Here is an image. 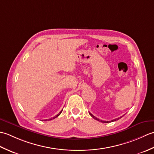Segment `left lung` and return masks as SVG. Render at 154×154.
<instances>
[{
  "label": "left lung",
  "instance_id": "1",
  "mask_svg": "<svg viewBox=\"0 0 154 154\" xmlns=\"http://www.w3.org/2000/svg\"><path fill=\"white\" fill-rule=\"evenodd\" d=\"M89 114H90V115L92 116L94 119H95V120H98V121H99V122H103V123H109V122H114V121H116V120H118L119 119H120V118H122V116H120V118H118V119H114V120H110V121H103V120H100V119H97V117H95L94 116H93L92 114L91 113H90L89 112Z\"/></svg>",
  "mask_w": 154,
  "mask_h": 154
}]
</instances>
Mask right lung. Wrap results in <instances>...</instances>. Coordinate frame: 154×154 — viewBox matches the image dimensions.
Masks as SVG:
<instances>
[{
  "label": "right lung",
  "instance_id": "obj_1",
  "mask_svg": "<svg viewBox=\"0 0 154 154\" xmlns=\"http://www.w3.org/2000/svg\"><path fill=\"white\" fill-rule=\"evenodd\" d=\"M62 110L61 111V112H60V113H59L58 114H57V115L56 116H55L54 117H53V118H51V119H48V120H52V119H55V118H56V117H57L58 116H60V114L62 112Z\"/></svg>",
  "mask_w": 154,
  "mask_h": 154
}]
</instances>
